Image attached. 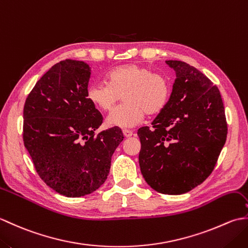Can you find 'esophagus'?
<instances>
[{"instance_id": "34e87169", "label": "esophagus", "mask_w": 248, "mask_h": 248, "mask_svg": "<svg viewBox=\"0 0 248 248\" xmlns=\"http://www.w3.org/2000/svg\"><path fill=\"white\" fill-rule=\"evenodd\" d=\"M123 133H124V135L125 136V138H131V136L133 135V132L131 130H127V129H124V131H123Z\"/></svg>"}]
</instances>
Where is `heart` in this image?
Listing matches in <instances>:
<instances>
[{
  "label": "heart",
  "mask_w": 248,
  "mask_h": 248,
  "mask_svg": "<svg viewBox=\"0 0 248 248\" xmlns=\"http://www.w3.org/2000/svg\"><path fill=\"white\" fill-rule=\"evenodd\" d=\"M107 81L92 83L87 98L94 107L108 112L124 96V103L115 108L107 118L109 127L131 128L140 124L145 115L161 113L171 93L170 78L149 67L127 64L114 68Z\"/></svg>",
  "instance_id": "1"
}]
</instances>
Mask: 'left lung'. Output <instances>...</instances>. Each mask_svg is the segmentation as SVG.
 Listing matches in <instances>:
<instances>
[{"label": "left lung", "instance_id": "obj_1", "mask_svg": "<svg viewBox=\"0 0 248 248\" xmlns=\"http://www.w3.org/2000/svg\"><path fill=\"white\" fill-rule=\"evenodd\" d=\"M176 72L165 108L152 128L138 131L141 175L156 192L180 195L202 184L214 170L227 139L218 88L196 68L166 61Z\"/></svg>", "mask_w": 248, "mask_h": 248}]
</instances>
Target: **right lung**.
I'll use <instances>...</instances> for the list:
<instances>
[{"label": "right lung", "mask_w": 248, "mask_h": 248, "mask_svg": "<svg viewBox=\"0 0 248 248\" xmlns=\"http://www.w3.org/2000/svg\"><path fill=\"white\" fill-rule=\"evenodd\" d=\"M91 71L81 61L57 62L36 83L23 108V141L36 171L66 197L101 186L124 140L118 127L94 135L103 118L87 98Z\"/></svg>", "instance_id": "1"}]
</instances>
